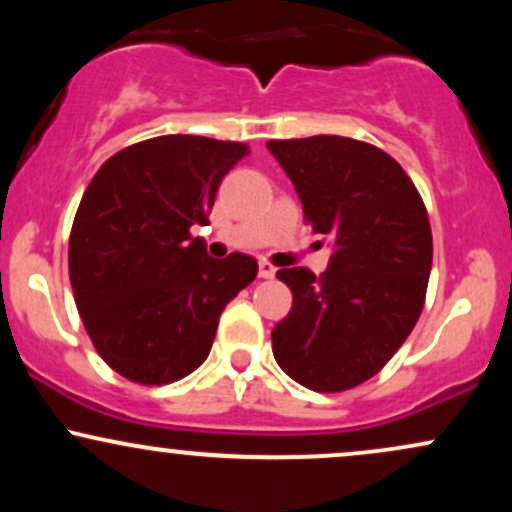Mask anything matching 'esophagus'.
<instances>
[{
	"label": "esophagus",
	"instance_id": "esophagus-1",
	"mask_svg": "<svg viewBox=\"0 0 512 512\" xmlns=\"http://www.w3.org/2000/svg\"><path fill=\"white\" fill-rule=\"evenodd\" d=\"M274 274H276L274 264L267 262V260H260V276H262V279H272Z\"/></svg>",
	"mask_w": 512,
	"mask_h": 512
}]
</instances>
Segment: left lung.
I'll return each instance as SVG.
<instances>
[{"instance_id": "obj_1", "label": "left lung", "mask_w": 512, "mask_h": 512, "mask_svg": "<svg viewBox=\"0 0 512 512\" xmlns=\"http://www.w3.org/2000/svg\"><path fill=\"white\" fill-rule=\"evenodd\" d=\"M313 233L330 240L327 272L279 269L291 313L272 330L276 363L315 392L366 383L397 354L426 303L433 236L404 168L378 146L317 134L267 142Z\"/></svg>"}]
</instances>
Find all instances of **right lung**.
<instances>
[{
    "mask_svg": "<svg viewBox=\"0 0 512 512\" xmlns=\"http://www.w3.org/2000/svg\"><path fill=\"white\" fill-rule=\"evenodd\" d=\"M243 142L166 134L117 151L88 182L72 233L69 281L98 356L122 378L168 385L207 361L228 301L257 276L231 252L211 260L207 226Z\"/></svg>",
    "mask_w": 512,
    "mask_h": 512,
    "instance_id": "add662e5",
    "label": "right lung"
}]
</instances>
